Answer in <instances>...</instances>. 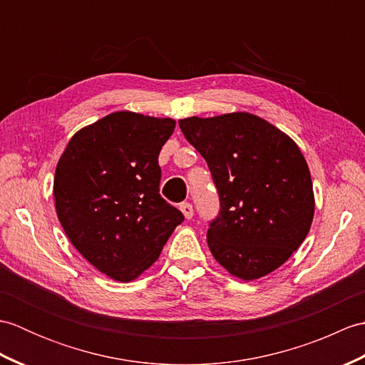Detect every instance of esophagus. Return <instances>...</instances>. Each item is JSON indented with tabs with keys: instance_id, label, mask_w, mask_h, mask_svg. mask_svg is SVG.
<instances>
[{
	"instance_id": "esophagus-1",
	"label": "esophagus",
	"mask_w": 365,
	"mask_h": 365,
	"mask_svg": "<svg viewBox=\"0 0 365 365\" xmlns=\"http://www.w3.org/2000/svg\"><path fill=\"white\" fill-rule=\"evenodd\" d=\"M180 210H182L183 216H185V218H187V220H191L192 215H195V210H192V205H191L190 202L180 204Z\"/></svg>"
}]
</instances>
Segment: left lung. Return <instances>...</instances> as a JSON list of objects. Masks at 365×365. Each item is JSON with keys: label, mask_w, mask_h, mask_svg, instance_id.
<instances>
[{"label": "left lung", "mask_w": 365, "mask_h": 365, "mask_svg": "<svg viewBox=\"0 0 365 365\" xmlns=\"http://www.w3.org/2000/svg\"><path fill=\"white\" fill-rule=\"evenodd\" d=\"M220 195L207 243L232 276L254 281L290 259L309 234L315 199L299 147L251 113L178 120Z\"/></svg>", "instance_id": "8db88e82"}]
</instances>
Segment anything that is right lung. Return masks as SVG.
I'll return each instance as SVG.
<instances>
[{"label": "right lung", "instance_id": "add662e5", "mask_svg": "<svg viewBox=\"0 0 365 365\" xmlns=\"http://www.w3.org/2000/svg\"><path fill=\"white\" fill-rule=\"evenodd\" d=\"M174 119L118 111L76 131L53 195L61 226L100 273L130 282L160 257L185 218L160 196L158 155Z\"/></svg>", "mask_w": 365, "mask_h": 365}]
</instances>
